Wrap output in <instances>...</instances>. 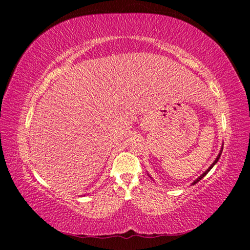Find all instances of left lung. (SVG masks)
I'll list each match as a JSON object with an SVG mask.
<instances>
[{
    "mask_svg": "<svg viewBox=\"0 0 250 250\" xmlns=\"http://www.w3.org/2000/svg\"><path fill=\"white\" fill-rule=\"evenodd\" d=\"M222 152H223V146H222V149H221V151H219V153H218V155H217V158H216V159H215V161H214V162H213V164H211V166H210V167H209L208 168H207V170H206V171H205L204 173H203V174H202L201 176H198V177H197V179H196L195 181H194V182H193V183H192L193 185H194V184H196L198 181H201V180L203 179V177H204V176H205V175L207 174V173H208V172H209V171L211 170V167H213L215 166V164H216V163L218 162V160H219V158H221V155H222Z\"/></svg>",
    "mask_w": 250,
    "mask_h": 250,
    "instance_id": "1",
    "label": "left lung"
}]
</instances>
